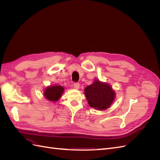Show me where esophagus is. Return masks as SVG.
<instances>
[{"mask_svg":"<svg viewBox=\"0 0 160 160\" xmlns=\"http://www.w3.org/2000/svg\"><path fill=\"white\" fill-rule=\"evenodd\" d=\"M73 87H74L75 89H79V87H80V85H79V83H75L74 85H73Z\"/></svg>","mask_w":160,"mask_h":160,"instance_id":"1","label":"esophagus"}]
</instances>
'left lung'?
<instances>
[{
	"label": "left lung",
	"mask_w": 160,
	"mask_h": 160,
	"mask_svg": "<svg viewBox=\"0 0 160 160\" xmlns=\"http://www.w3.org/2000/svg\"><path fill=\"white\" fill-rule=\"evenodd\" d=\"M85 95L91 108L105 110L112 104L115 98V91L107 83L95 79L85 89Z\"/></svg>",
	"instance_id": "8db88e82"
}]
</instances>
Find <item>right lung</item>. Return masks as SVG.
Here are the masks:
<instances>
[{
    "mask_svg": "<svg viewBox=\"0 0 160 160\" xmlns=\"http://www.w3.org/2000/svg\"><path fill=\"white\" fill-rule=\"evenodd\" d=\"M64 92V88L61 85H52L49 86L46 88V89L44 91V94L43 95L45 96V98L50 101H57L59 100L62 94Z\"/></svg>",
    "mask_w": 160,
    "mask_h": 160,
    "instance_id": "1",
    "label": "right lung"
}]
</instances>
